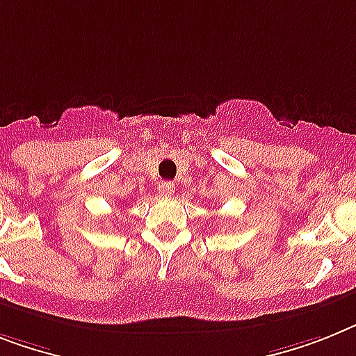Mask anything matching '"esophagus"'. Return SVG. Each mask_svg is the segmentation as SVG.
Segmentation results:
<instances>
[{"instance_id":"obj_1","label":"esophagus","mask_w":356,"mask_h":356,"mask_svg":"<svg viewBox=\"0 0 356 356\" xmlns=\"http://www.w3.org/2000/svg\"><path fill=\"white\" fill-rule=\"evenodd\" d=\"M158 191H160L161 196H171L172 193H175V184H171V181H163V184L158 187Z\"/></svg>"}]
</instances>
